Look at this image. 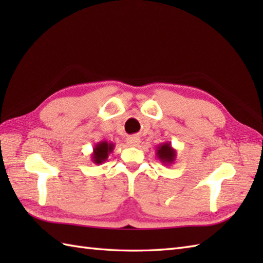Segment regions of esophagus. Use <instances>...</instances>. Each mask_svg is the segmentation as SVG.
I'll list each match as a JSON object with an SVG mask.
<instances>
[{"instance_id": "esophagus-1", "label": "esophagus", "mask_w": 263, "mask_h": 263, "mask_svg": "<svg viewBox=\"0 0 263 263\" xmlns=\"http://www.w3.org/2000/svg\"><path fill=\"white\" fill-rule=\"evenodd\" d=\"M126 143L128 144L130 147H137L139 143H140V138L137 137V136H131L126 138Z\"/></svg>"}]
</instances>
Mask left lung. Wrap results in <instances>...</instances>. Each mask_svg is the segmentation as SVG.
<instances>
[{
    "instance_id": "obj_1",
    "label": "left lung",
    "mask_w": 263,
    "mask_h": 263,
    "mask_svg": "<svg viewBox=\"0 0 263 263\" xmlns=\"http://www.w3.org/2000/svg\"><path fill=\"white\" fill-rule=\"evenodd\" d=\"M156 155H157L160 163H163L165 165H172L174 164L176 158V150L172 147V144L170 142H164L160 143L159 147H157Z\"/></svg>"
}]
</instances>
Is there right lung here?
<instances>
[{
    "label": "right lung",
    "mask_w": 263,
    "mask_h": 263,
    "mask_svg": "<svg viewBox=\"0 0 263 263\" xmlns=\"http://www.w3.org/2000/svg\"><path fill=\"white\" fill-rule=\"evenodd\" d=\"M114 143L107 141H100L93 147V153L91 155V159L93 164H102L108 158V155L113 152Z\"/></svg>",
    "instance_id": "1"
}]
</instances>
